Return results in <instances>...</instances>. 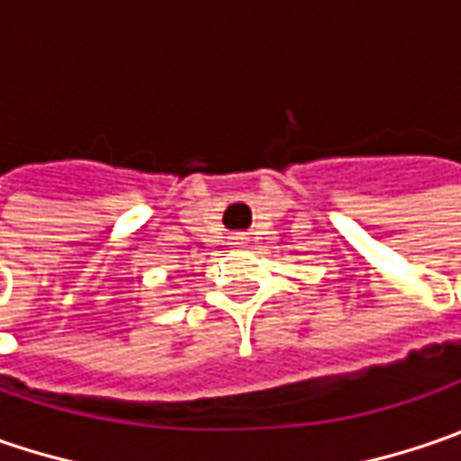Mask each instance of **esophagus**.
<instances>
[{"instance_id":"esophagus-1","label":"esophagus","mask_w":461,"mask_h":461,"mask_svg":"<svg viewBox=\"0 0 461 461\" xmlns=\"http://www.w3.org/2000/svg\"><path fill=\"white\" fill-rule=\"evenodd\" d=\"M230 242L231 245H248V237L245 234H231Z\"/></svg>"}]
</instances>
